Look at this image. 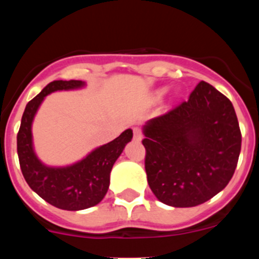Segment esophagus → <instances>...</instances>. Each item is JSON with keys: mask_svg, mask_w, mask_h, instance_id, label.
Masks as SVG:
<instances>
[{"mask_svg": "<svg viewBox=\"0 0 259 259\" xmlns=\"http://www.w3.org/2000/svg\"><path fill=\"white\" fill-rule=\"evenodd\" d=\"M133 133H134V139L137 140V142H140V140L143 139L142 130H140L139 127H134V130H133Z\"/></svg>", "mask_w": 259, "mask_h": 259, "instance_id": "1", "label": "esophagus"}]
</instances>
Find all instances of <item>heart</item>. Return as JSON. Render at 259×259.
I'll use <instances>...</instances> for the list:
<instances>
[{
	"mask_svg": "<svg viewBox=\"0 0 259 259\" xmlns=\"http://www.w3.org/2000/svg\"><path fill=\"white\" fill-rule=\"evenodd\" d=\"M164 91H165V89H161V90H160V91H159V93H158V94H159V95H161V94H163V93H164Z\"/></svg>",
	"mask_w": 259,
	"mask_h": 259,
	"instance_id": "heart-1",
	"label": "heart"
}]
</instances>
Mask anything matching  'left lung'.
Returning a JSON list of instances; mask_svg holds the SVG:
<instances>
[{
  "label": "left lung",
  "instance_id": "left-lung-1",
  "mask_svg": "<svg viewBox=\"0 0 259 259\" xmlns=\"http://www.w3.org/2000/svg\"><path fill=\"white\" fill-rule=\"evenodd\" d=\"M145 171L158 200L189 208L227 187L241 153L238 119L228 98L200 81L184 101L143 126Z\"/></svg>",
  "mask_w": 259,
  "mask_h": 259
}]
</instances>
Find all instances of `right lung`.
<instances>
[{
    "mask_svg": "<svg viewBox=\"0 0 259 259\" xmlns=\"http://www.w3.org/2000/svg\"><path fill=\"white\" fill-rule=\"evenodd\" d=\"M85 86V81L80 80L50 82L26 105L17 134V154L23 178L36 194L64 210L88 209L104 199L114 163L133 139V130L126 129L113 142L93 149L69 165H48L38 158L33 146L32 124L41 104L50 94L80 90Z\"/></svg>",
    "mask_w": 259,
    "mask_h": 259,
    "instance_id": "add662e5",
    "label": "right lung"
}]
</instances>
